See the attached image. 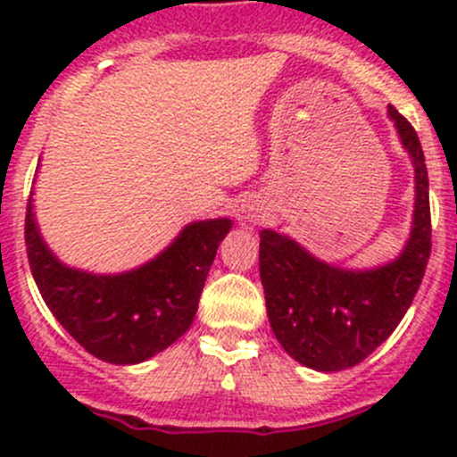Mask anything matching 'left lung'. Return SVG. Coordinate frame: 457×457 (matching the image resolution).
<instances>
[{"label":"left lung","mask_w":457,"mask_h":457,"mask_svg":"<svg viewBox=\"0 0 457 457\" xmlns=\"http://www.w3.org/2000/svg\"><path fill=\"white\" fill-rule=\"evenodd\" d=\"M416 168V210L404 252L367 271L327 265L296 241L261 232V283L274 336L285 352L316 371L356 367L380 347L413 303L431 254V210L425 152L411 123L389 105Z\"/></svg>","instance_id":"8db88e82"}]
</instances>
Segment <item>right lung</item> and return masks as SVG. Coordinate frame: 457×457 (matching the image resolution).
<instances>
[{
  "label": "right lung",
  "mask_w": 457,
  "mask_h": 457,
  "mask_svg": "<svg viewBox=\"0 0 457 457\" xmlns=\"http://www.w3.org/2000/svg\"><path fill=\"white\" fill-rule=\"evenodd\" d=\"M229 219L190 223L154 261L114 276L62 265L46 247L26 207V252L32 278L63 329L99 361L135 365L168 349L190 329Z\"/></svg>",
  "instance_id": "1"
}]
</instances>
